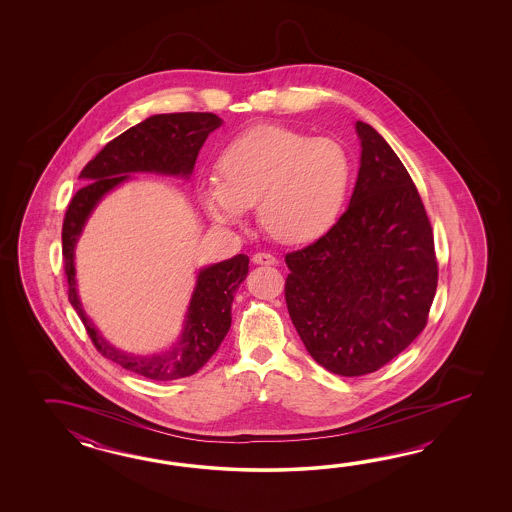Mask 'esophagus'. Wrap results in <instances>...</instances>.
Segmentation results:
<instances>
[{"label":"esophagus","mask_w":512,"mask_h":512,"mask_svg":"<svg viewBox=\"0 0 512 512\" xmlns=\"http://www.w3.org/2000/svg\"><path fill=\"white\" fill-rule=\"evenodd\" d=\"M252 261L256 263V265H274L276 263V258L269 254V252H256L254 256H252Z\"/></svg>","instance_id":"esophagus-1"}]
</instances>
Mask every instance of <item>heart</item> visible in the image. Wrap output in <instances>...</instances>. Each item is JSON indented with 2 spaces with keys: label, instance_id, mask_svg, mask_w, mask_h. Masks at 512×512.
Returning <instances> with one entry per match:
<instances>
[{
  "label": "heart",
  "instance_id": "1",
  "mask_svg": "<svg viewBox=\"0 0 512 512\" xmlns=\"http://www.w3.org/2000/svg\"><path fill=\"white\" fill-rule=\"evenodd\" d=\"M351 186V161L340 142L282 126H254L221 150L218 179L201 185V201L219 225L240 227L260 201L272 238L304 243L337 223Z\"/></svg>",
  "mask_w": 512,
  "mask_h": 512
}]
</instances>
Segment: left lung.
Here are the masks:
<instances>
[{"label": "left lung", "instance_id": "obj_1", "mask_svg": "<svg viewBox=\"0 0 512 512\" xmlns=\"http://www.w3.org/2000/svg\"><path fill=\"white\" fill-rule=\"evenodd\" d=\"M360 168L349 207L320 240L289 252L285 302L309 355L327 371H377L425 329L437 287L434 234L392 146L355 122Z\"/></svg>", "mask_w": 512, "mask_h": 512}]
</instances>
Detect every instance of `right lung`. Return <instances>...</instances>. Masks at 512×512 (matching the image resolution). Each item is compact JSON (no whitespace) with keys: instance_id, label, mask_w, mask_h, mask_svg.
<instances>
[{"instance_id":"add662e5","label":"right lung","mask_w":512,"mask_h":512,"mask_svg":"<svg viewBox=\"0 0 512 512\" xmlns=\"http://www.w3.org/2000/svg\"><path fill=\"white\" fill-rule=\"evenodd\" d=\"M223 124L214 113H163L152 115L108 142L82 170L87 183L67 207L62 229L69 302L75 307L95 348L122 368L152 381H175L201 370L218 351L232 324V300L249 274V258L238 254L197 272L196 287L186 309L183 331L174 344L159 353L135 355L109 344L86 315L77 289L75 249L87 219L98 203L130 174L174 175L190 179L199 150L208 135Z\"/></svg>"}]
</instances>
